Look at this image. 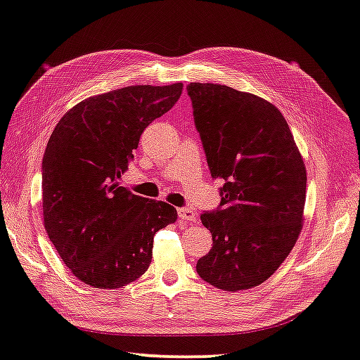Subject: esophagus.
I'll use <instances>...</instances> for the list:
<instances>
[{"instance_id": "34e87169", "label": "esophagus", "mask_w": 360, "mask_h": 360, "mask_svg": "<svg viewBox=\"0 0 360 360\" xmlns=\"http://www.w3.org/2000/svg\"><path fill=\"white\" fill-rule=\"evenodd\" d=\"M178 215H179V218L181 220H186V221H196V214L193 212L192 209H188V207H179L178 209Z\"/></svg>"}]
</instances>
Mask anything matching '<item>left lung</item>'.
I'll list each match as a JSON object with an SVG mask.
<instances>
[{"instance_id": "8db88e82", "label": "left lung", "mask_w": 360, "mask_h": 360, "mask_svg": "<svg viewBox=\"0 0 360 360\" xmlns=\"http://www.w3.org/2000/svg\"><path fill=\"white\" fill-rule=\"evenodd\" d=\"M187 94L210 174L224 179L220 207L201 215L214 245L196 271L221 290L256 287L298 240L304 162L285 118L264 98L201 82H190Z\"/></svg>"}]
</instances>
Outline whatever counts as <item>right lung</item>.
<instances>
[{"label": "right lung", "instance_id": "1", "mask_svg": "<svg viewBox=\"0 0 360 360\" xmlns=\"http://www.w3.org/2000/svg\"><path fill=\"white\" fill-rule=\"evenodd\" d=\"M182 94L172 86H129L90 96L63 115L41 162L48 237L70 271L96 288L139 279L153 257L154 234L178 214L118 186L145 128Z\"/></svg>", "mask_w": 360, "mask_h": 360}]
</instances>
